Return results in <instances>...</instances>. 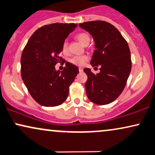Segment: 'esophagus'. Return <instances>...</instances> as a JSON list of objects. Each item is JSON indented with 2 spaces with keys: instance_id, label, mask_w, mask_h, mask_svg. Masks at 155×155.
Segmentation results:
<instances>
[{
  "instance_id": "esophagus-1",
  "label": "esophagus",
  "mask_w": 155,
  "mask_h": 155,
  "mask_svg": "<svg viewBox=\"0 0 155 155\" xmlns=\"http://www.w3.org/2000/svg\"><path fill=\"white\" fill-rule=\"evenodd\" d=\"M79 71L80 72V73H82V72L83 71V68H81V67H80V68H79Z\"/></svg>"
}]
</instances>
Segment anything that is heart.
Returning a JSON list of instances; mask_svg holds the SVG:
<instances>
[{"instance_id":"b5f03b06","label":"heart","mask_w":155,"mask_h":155,"mask_svg":"<svg viewBox=\"0 0 155 155\" xmlns=\"http://www.w3.org/2000/svg\"><path fill=\"white\" fill-rule=\"evenodd\" d=\"M76 39L80 42V43H82V45H85L86 44L89 43L90 38V36L85 33H80L77 34L75 35ZM61 53L63 55H68L69 53L68 51V43L67 41H64L63 44H62L61 47ZM88 60V56L87 55H81V56H74L70 60V62L73 65H78V66H82L87 60Z\"/></svg>"}]
</instances>
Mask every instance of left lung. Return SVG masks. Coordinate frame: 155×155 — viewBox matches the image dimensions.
<instances>
[{
  "label": "left lung",
  "instance_id": "1",
  "mask_svg": "<svg viewBox=\"0 0 155 155\" xmlns=\"http://www.w3.org/2000/svg\"><path fill=\"white\" fill-rule=\"evenodd\" d=\"M79 26L89 32L95 41L90 64L101 67L96 75L90 68L84 69L87 75L85 88L88 99L100 105L111 103L123 91L131 71L129 46L120 31L107 22L88 21Z\"/></svg>",
  "mask_w": 155,
  "mask_h": 155
}]
</instances>
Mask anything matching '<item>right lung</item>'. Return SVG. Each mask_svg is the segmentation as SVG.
Segmentation results:
<instances>
[{
  "label": "right lung",
  "mask_w": 155,
  "mask_h": 155,
  "mask_svg": "<svg viewBox=\"0 0 155 155\" xmlns=\"http://www.w3.org/2000/svg\"><path fill=\"white\" fill-rule=\"evenodd\" d=\"M77 27L75 23H53L34 32L22 53L21 77L32 97L45 107L63 103L69 87L79 73L77 66L60 56L62 44ZM66 63L63 71L55 70L58 62Z\"/></svg>",
  "instance_id": "obj_1"
}]
</instances>
